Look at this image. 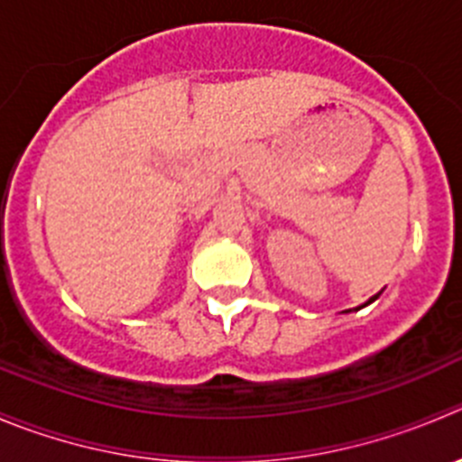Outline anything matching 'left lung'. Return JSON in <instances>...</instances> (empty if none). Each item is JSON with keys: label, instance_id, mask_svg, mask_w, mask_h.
Wrapping results in <instances>:
<instances>
[{"label": "left lung", "instance_id": "8db88e82", "mask_svg": "<svg viewBox=\"0 0 462 462\" xmlns=\"http://www.w3.org/2000/svg\"><path fill=\"white\" fill-rule=\"evenodd\" d=\"M372 300H376V297H372ZM372 300H370V301H372Z\"/></svg>", "mask_w": 462, "mask_h": 462}]
</instances>
